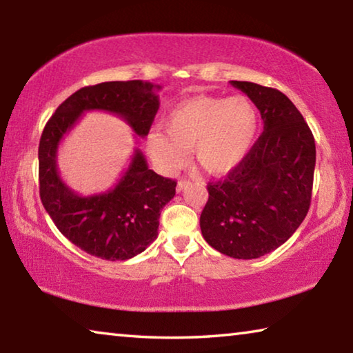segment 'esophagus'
Returning a JSON list of instances; mask_svg holds the SVG:
<instances>
[{"label":"esophagus","instance_id":"34e87169","mask_svg":"<svg viewBox=\"0 0 353 353\" xmlns=\"http://www.w3.org/2000/svg\"><path fill=\"white\" fill-rule=\"evenodd\" d=\"M190 185V181H187V179H181V181L177 182V191H182L185 190Z\"/></svg>","mask_w":353,"mask_h":353}]
</instances>
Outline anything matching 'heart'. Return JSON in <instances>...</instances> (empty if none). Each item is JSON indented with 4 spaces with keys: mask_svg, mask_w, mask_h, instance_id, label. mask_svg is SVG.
<instances>
[{
    "mask_svg": "<svg viewBox=\"0 0 353 353\" xmlns=\"http://www.w3.org/2000/svg\"><path fill=\"white\" fill-rule=\"evenodd\" d=\"M162 132H152L148 148L163 172L181 168L191 149L193 159L210 174L236 168L252 149L259 113L246 97H194L179 103L163 119Z\"/></svg>",
    "mask_w": 353,
    "mask_h": 353,
    "instance_id": "heart-1",
    "label": "heart"
}]
</instances>
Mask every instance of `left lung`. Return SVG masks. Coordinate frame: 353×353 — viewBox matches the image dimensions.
I'll return each mask as SVG.
<instances>
[{
	"label": "left lung",
	"mask_w": 353,
	"mask_h": 353,
	"mask_svg": "<svg viewBox=\"0 0 353 353\" xmlns=\"http://www.w3.org/2000/svg\"><path fill=\"white\" fill-rule=\"evenodd\" d=\"M260 110L263 134L224 181L208 183L201 213L204 240L232 259H259L288 240L312 202L316 146L312 130L276 88L230 81Z\"/></svg>",
	"instance_id": "left-lung-1"
}]
</instances>
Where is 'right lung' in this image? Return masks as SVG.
<instances>
[{
	"instance_id": "1",
	"label": "right lung",
	"mask_w": 353,
	"mask_h": 353,
	"mask_svg": "<svg viewBox=\"0 0 353 353\" xmlns=\"http://www.w3.org/2000/svg\"><path fill=\"white\" fill-rule=\"evenodd\" d=\"M160 88L143 81L83 87L65 99L46 123L39 145L41 204L61 234L83 252L110 261L141 254L159 235L160 212L174 198L176 182L149 170L145 155L135 148L115 187L82 196L59 174V145L82 113L90 110L113 113L145 139L159 110Z\"/></svg>"
}]
</instances>
